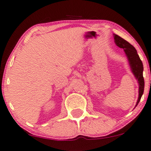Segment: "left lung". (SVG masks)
Masks as SVG:
<instances>
[{"instance_id":"8db88e82","label":"left lung","mask_w":151,"mask_h":151,"mask_svg":"<svg viewBox=\"0 0 151 151\" xmlns=\"http://www.w3.org/2000/svg\"><path fill=\"white\" fill-rule=\"evenodd\" d=\"M114 39H115V42L116 45L119 48L124 49L125 53H126L127 58L129 62V65L132 71L133 72L137 79L138 80L139 84V99H138L137 105L139 103L140 100L141 99L143 93V91H144V79L143 77V63L140 59L139 55L137 54V51L135 48L130 44L128 41L124 40L120 36L115 34L114 35Z\"/></svg>"}]
</instances>
